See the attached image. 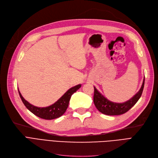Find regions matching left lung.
Wrapping results in <instances>:
<instances>
[{
  "instance_id": "left-lung-1",
  "label": "left lung",
  "mask_w": 158,
  "mask_h": 158,
  "mask_svg": "<svg viewBox=\"0 0 158 158\" xmlns=\"http://www.w3.org/2000/svg\"><path fill=\"white\" fill-rule=\"evenodd\" d=\"M144 80L145 78H144L140 90L131 99L121 103H114L109 101L94 87V103L95 106L96 107L99 111L107 115H119V114L125 113L135 106L138 99L140 98L144 86Z\"/></svg>"
}]
</instances>
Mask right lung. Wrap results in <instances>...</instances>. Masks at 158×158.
Masks as SVG:
<instances>
[{"label":"right lung","instance_id":"obj_1","mask_svg":"<svg viewBox=\"0 0 158 158\" xmlns=\"http://www.w3.org/2000/svg\"><path fill=\"white\" fill-rule=\"evenodd\" d=\"M80 87L81 84H78L70 88L58 101L51 105V106L46 107H38L33 106L22 97L19 89L18 92L22 102L29 111L38 117L47 119V120H51V119L60 117L65 113L68 108L71 95L76 92Z\"/></svg>","mask_w":158,"mask_h":158}]
</instances>
